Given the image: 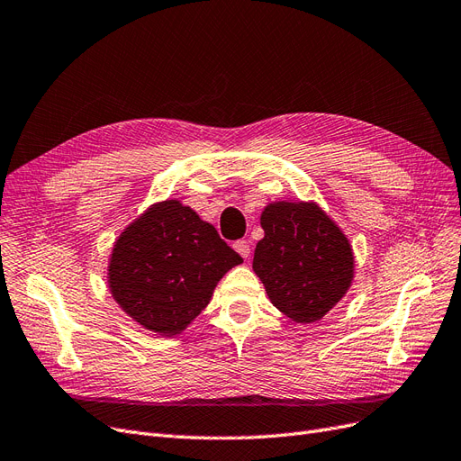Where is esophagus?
Segmentation results:
<instances>
[{"label": "esophagus", "instance_id": "obj_1", "mask_svg": "<svg viewBox=\"0 0 461 461\" xmlns=\"http://www.w3.org/2000/svg\"><path fill=\"white\" fill-rule=\"evenodd\" d=\"M233 249L241 254L243 258H249L250 257V243L247 240H241V241H235L233 243Z\"/></svg>", "mask_w": 461, "mask_h": 461}]
</instances>
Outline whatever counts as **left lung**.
Returning <instances> with one entry per match:
<instances>
[{
    "label": "left lung",
    "mask_w": 461,
    "mask_h": 461,
    "mask_svg": "<svg viewBox=\"0 0 461 461\" xmlns=\"http://www.w3.org/2000/svg\"><path fill=\"white\" fill-rule=\"evenodd\" d=\"M260 220L252 267L271 303L296 322L322 319L353 279L348 237L315 203L267 204Z\"/></svg>",
    "instance_id": "obj_1"
}]
</instances>
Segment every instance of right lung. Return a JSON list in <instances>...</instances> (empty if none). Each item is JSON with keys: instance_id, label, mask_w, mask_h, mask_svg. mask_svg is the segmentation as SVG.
<instances>
[{"instance_id": "right-lung-1", "label": "right lung", "mask_w": 461, "mask_h": 461, "mask_svg": "<svg viewBox=\"0 0 461 461\" xmlns=\"http://www.w3.org/2000/svg\"><path fill=\"white\" fill-rule=\"evenodd\" d=\"M241 262L214 226L168 199L153 204L115 241L108 283L136 322L175 336L207 308L221 276Z\"/></svg>"}]
</instances>
